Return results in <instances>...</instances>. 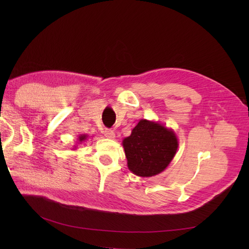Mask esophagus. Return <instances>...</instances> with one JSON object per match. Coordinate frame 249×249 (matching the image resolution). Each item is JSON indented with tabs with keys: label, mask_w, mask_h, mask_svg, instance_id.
<instances>
[{
	"label": "esophagus",
	"mask_w": 249,
	"mask_h": 249,
	"mask_svg": "<svg viewBox=\"0 0 249 249\" xmlns=\"http://www.w3.org/2000/svg\"><path fill=\"white\" fill-rule=\"evenodd\" d=\"M105 137L108 139H114L115 138V133L112 130H106L105 131Z\"/></svg>",
	"instance_id": "1"
}]
</instances>
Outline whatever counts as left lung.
Listing matches in <instances>:
<instances>
[{
  "mask_svg": "<svg viewBox=\"0 0 249 249\" xmlns=\"http://www.w3.org/2000/svg\"><path fill=\"white\" fill-rule=\"evenodd\" d=\"M123 146L129 169L138 177L149 178L167 168L177 154L178 139L172 129L142 118L123 140Z\"/></svg>",
  "mask_w": 249,
  "mask_h": 249,
  "instance_id": "obj_1",
  "label": "left lung"
}]
</instances>
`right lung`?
<instances>
[{
    "label": "right lung",
    "mask_w": 249,
    "mask_h": 249,
    "mask_svg": "<svg viewBox=\"0 0 249 249\" xmlns=\"http://www.w3.org/2000/svg\"><path fill=\"white\" fill-rule=\"evenodd\" d=\"M87 138H88V135H86V134H83V135H80V136L78 137V144H82L83 142H85V140H87ZM78 145H76L74 146V148H72V149H76V147H77Z\"/></svg>",
    "instance_id": "add662e5"
}]
</instances>
